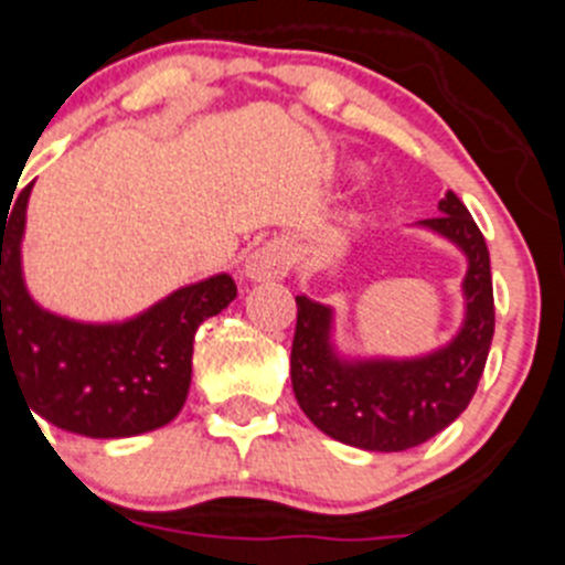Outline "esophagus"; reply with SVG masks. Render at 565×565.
<instances>
[{
    "label": "esophagus",
    "instance_id": "1",
    "mask_svg": "<svg viewBox=\"0 0 565 565\" xmlns=\"http://www.w3.org/2000/svg\"><path fill=\"white\" fill-rule=\"evenodd\" d=\"M289 258L278 242H267V245L256 247L250 256L245 258V276L250 281H278L287 276Z\"/></svg>",
    "mask_w": 565,
    "mask_h": 565
}]
</instances>
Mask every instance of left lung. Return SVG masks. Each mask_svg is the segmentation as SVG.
Listing matches in <instances>:
<instances>
[{
    "label": "left lung",
    "mask_w": 565,
    "mask_h": 565,
    "mask_svg": "<svg viewBox=\"0 0 565 565\" xmlns=\"http://www.w3.org/2000/svg\"><path fill=\"white\" fill-rule=\"evenodd\" d=\"M420 225L468 256L466 323L446 348L418 360L345 362L331 348V309L298 295L292 390L307 418L334 440L365 451H404L443 431L471 404L488 362L497 309L482 231L455 192Z\"/></svg>",
    "instance_id": "8db88e82"
}]
</instances>
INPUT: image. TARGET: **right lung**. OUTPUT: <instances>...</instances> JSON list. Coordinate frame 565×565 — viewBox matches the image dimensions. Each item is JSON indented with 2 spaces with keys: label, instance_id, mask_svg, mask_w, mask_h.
I'll return each instance as SVG.
<instances>
[{
  "label": "right lung",
  "instance_id": "right-lung-1",
  "mask_svg": "<svg viewBox=\"0 0 565 565\" xmlns=\"http://www.w3.org/2000/svg\"><path fill=\"white\" fill-rule=\"evenodd\" d=\"M30 189L0 211V387L13 382L35 415L75 435L130 437L170 424L192 382L194 331L236 298L234 278L175 289L125 323L57 318L21 278Z\"/></svg>",
  "mask_w": 565,
  "mask_h": 565
}]
</instances>
